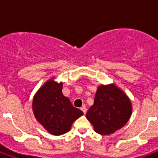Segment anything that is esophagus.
<instances>
[{
    "mask_svg": "<svg viewBox=\"0 0 158 158\" xmlns=\"http://www.w3.org/2000/svg\"><path fill=\"white\" fill-rule=\"evenodd\" d=\"M81 111H83L84 114H86V112H87V108H86L85 107H81Z\"/></svg>",
    "mask_w": 158,
    "mask_h": 158,
    "instance_id": "obj_1",
    "label": "esophagus"
}]
</instances>
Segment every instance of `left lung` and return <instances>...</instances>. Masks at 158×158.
<instances>
[{"mask_svg":"<svg viewBox=\"0 0 158 158\" xmlns=\"http://www.w3.org/2000/svg\"><path fill=\"white\" fill-rule=\"evenodd\" d=\"M131 112L129 97L114 84H110L99 86L86 118L96 133L107 135L122 128L131 118Z\"/></svg>","mask_w":158,"mask_h":158,"instance_id":"1","label":"left lung"}]
</instances>
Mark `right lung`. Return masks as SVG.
I'll return each mask as SVG.
<instances>
[{
	"label": "right lung",
	"mask_w": 158,
	"mask_h": 158,
	"mask_svg": "<svg viewBox=\"0 0 158 158\" xmlns=\"http://www.w3.org/2000/svg\"><path fill=\"white\" fill-rule=\"evenodd\" d=\"M47 81L35 95L32 109L37 121L53 135H61L70 130L73 123L83 115L62 94V83Z\"/></svg>",
	"instance_id": "right-lung-1"
}]
</instances>
